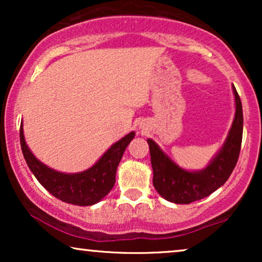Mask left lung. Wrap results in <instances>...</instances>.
<instances>
[{"mask_svg": "<svg viewBox=\"0 0 262 262\" xmlns=\"http://www.w3.org/2000/svg\"><path fill=\"white\" fill-rule=\"evenodd\" d=\"M235 118L224 144L210 163L200 170L179 167L152 139L148 138L152 166V184L157 193L168 202L189 204L210 195L225 184L237 163L242 143L243 112L241 99L232 84Z\"/></svg>", "mask_w": 262, "mask_h": 262, "instance_id": "8db88e82", "label": "left lung"}]
</instances>
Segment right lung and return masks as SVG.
Returning <instances> with one entry per match:
<instances>
[{
	"label": "right lung",
	"mask_w": 262,
	"mask_h": 262,
	"mask_svg": "<svg viewBox=\"0 0 262 262\" xmlns=\"http://www.w3.org/2000/svg\"><path fill=\"white\" fill-rule=\"evenodd\" d=\"M135 131L114 143L94 166L80 173H62L40 162L26 144L23 123L20 125V143L24 157L37 180L45 189L64 203L89 206L108 194L116 184V173L126 146L135 137Z\"/></svg>",
	"instance_id": "1"
}]
</instances>
